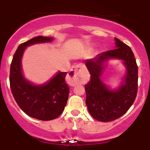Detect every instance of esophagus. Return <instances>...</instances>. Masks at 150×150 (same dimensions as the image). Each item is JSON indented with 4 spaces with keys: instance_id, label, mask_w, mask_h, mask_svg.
Instances as JSON below:
<instances>
[{
    "instance_id": "obj_1",
    "label": "esophagus",
    "mask_w": 150,
    "mask_h": 150,
    "mask_svg": "<svg viewBox=\"0 0 150 150\" xmlns=\"http://www.w3.org/2000/svg\"><path fill=\"white\" fill-rule=\"evenodd\" d=\"M87 71L85 67L82 64H78L73 66L68 76V82L71 86L83 84L87 81Z\"/></svg>"
}]
</instances>
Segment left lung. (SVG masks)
Masks as SVG:
<instances>
[{"mask_svg": "<svg viewBox=\"0 0 150 150\" xmlns=\"http://www.w3.org/2000/svg\"><path fill=\"white\" fill-rule=\"evenodd\" d=\"M115 49L98 54L84 61L90 74L85 84L86 105L89 113L100 122H109L122 117L134 102L138 90V66L131 49L115 38ZM110 59L122 61L126 73L118 88L112 89L105 84L102 76Z\"/></svg>", "mask_w": 150, "mask_h": 150, "instance_id": "left-lung-1", "label": "left lung"}]
</instances>
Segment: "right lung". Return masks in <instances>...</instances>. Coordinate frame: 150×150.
Segmentation results:
<instances>
[{"label":"right lung","mask_w":150,"mask_h":150,"mask_svg":"<svg viewBox=\"0 0 150 150\" xmlns=\"http://www.w3.org/2000/svg\"><path fill=\"white\" fill-rule=\"evenodd\" d=\"M53 39L39 35L21 44L14 53L10 68V87L17 103L28 116L43 121L55 119L64 110L70 90L66 81L67 72L57 71L47 82L33 84L23 74L22 58L28 47L52 42Z\"/></svg>","instance_id":"right-lung-1"}]
</instances>
